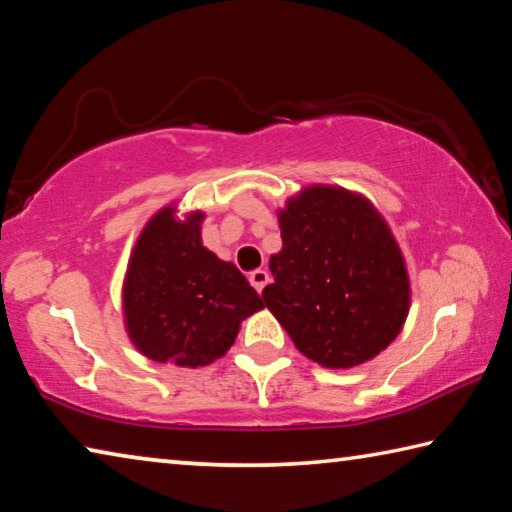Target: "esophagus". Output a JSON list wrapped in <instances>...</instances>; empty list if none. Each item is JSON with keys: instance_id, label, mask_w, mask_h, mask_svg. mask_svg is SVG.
Segmentation results:
<instances>
[{"instance_id": "esophagus-1", "label": "esophagus", "mask_w": 512, "mask_h": 512, "mask_svg": "<svg viewBox=\"0 0 512 512\" xmlns=\"http://www.w3.org/2000/svg\"><path fill=\"white\" fill-rule=\"evenodd\" d=\"M248 280H250V284H253V287H255L259 293H262V289L266 287L268 280H271V275H268V273L264 271V268H257V271H253V273L248 275Z\"/></svg>"}]
</instances>
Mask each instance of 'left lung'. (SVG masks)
Returning a JSON list of instances; mask_svg holds the SVG:
<instances>
[{
    "mask_svg": "<svg viewBox=\"0 0 512 512\" xmlns=\"http://www.w3.org/2000/svg\"><path fill=\"white\" fill-rule=\"evenodd\" d=\"M282 250L271 255L264 305L296 348L323 368L375 359L402 332L411 307L404 255L366 196L302 187L277 210Z\"/></svg>",
    "mask_w": 512,
    "mask_h": 512,
    "instance_id": "left-lung-1",
    "label": "left lung"
}]
</instances>
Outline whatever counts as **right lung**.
Instances as JSON below:
<instances>
[{"mask_svg": "<svg viewBox=\"0 0 512 512\" xmlns=\"http://www.w3.org/2000/svg\"><path fill=\"white\" fill-rule=\"evenodd\" d=\"M201 210L180 216L171 203L137 237L121 287L128 339L144 357L203 368L235 343L241 320L264 307L232 262L203 246Z\"/></svg>", "mask_w": 512, "mask_h": 512, "instance_id": "right-lung-1", "label": "right lung"}]
</instances>
